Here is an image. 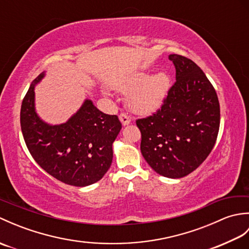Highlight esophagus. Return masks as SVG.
I'll return each mask as SVG.
<instances>
[{"instance_id": "1", "label": "esophagus", "mask_w": 249, "mask_h": 249, "mask_svg": "<svg viewBox=\"0 0 249 249\" xmlns=\"http://www.w3.org/2000/svg\"><path fill=\"white\" fill-rule=\"evenodd\" d=\"M119 119H120V121H121V123L123 124L124 126L128 125V124L130 123V122H131L129 116H128L127 114H125V113H121L120 116H119Z\"/></svg>"}]
</instances>
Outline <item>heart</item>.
Instances as JSON below:
<instances>
[{"label":"heart","mask_w":249,"mask_h":249,"mask_svg":"<svg viewBox=\"0 0 249 249\" xmlns=\"http://www.w3.org/2000/svg\"><path fill=\"white\" fill-rule=\"evenodd\" d=\"M170 77L166 71H157L150 75L141 71L130 73L114 84V89L123 94H128L127 102L131 111L138 114H150L160 108L170 89ZM103 93L109 96L104 89Z\"/></svg>","instance_id":"b5f03b06"}]
</instances>
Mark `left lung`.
Masks as SVG:
<instances>
[{"label":"left lung","instance_id":"left-lung-1","mask_svg":"<svg viewBox=\"0 0 249 249\" xmlns=\"http://www.w3.org/2000/svg\"><path fill=\"white\" fill-rule=\"evenodd\" d=\"M177 81L153 115L136 121L140 150L162 177L179 178L196 170L217 139L220 109L217 94L200 67L187 57L170 54Z\"/></svg>","mask_w":249,"mask_h":249}]
</instances>
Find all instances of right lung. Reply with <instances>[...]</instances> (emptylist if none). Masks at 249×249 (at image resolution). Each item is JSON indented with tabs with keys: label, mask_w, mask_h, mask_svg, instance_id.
Returning a JSON list of instances; mask_svg holds the SVG:
<instances>
[{
	"label": "right lung",
	"mask_w": 249,
	"mask_h": 249,
	"mask_svg": "<svg viewBox=\"0 0 249 249\" xmlns=\"http://www.w3.org/2000/svg\"><path fill=\"white\" fill-rule=\"evenodd\" d=\"M32 82L20 111L21 130L35 161L59 181L84 187L96 183L108 171L113 158L112 144L122 128L116 115L103 113L86 99L65 123L51 125L35 109V86Z\"/></svg>",
	"instance_id": "1"
}]
</instances>
